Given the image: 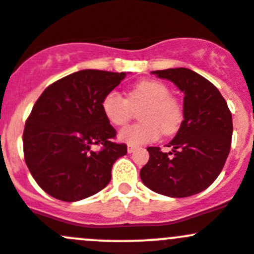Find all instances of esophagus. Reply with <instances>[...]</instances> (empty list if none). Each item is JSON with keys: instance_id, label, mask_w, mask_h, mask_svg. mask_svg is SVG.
<instances>
[{"instance_id": "obj_1", "label": "esophagus", "mask_w": 254, "mask_h": 254, "mask_svg": "<svg viewBox=\"0 0 254 254\" xmlns=\"http://www.w3.org/2000/svg\"><path fill=\"white\" fill-rule=\"evenodd\" d=\"M136 146H134V145H129V146H127V152H129V153H132V152H134V151L135 150H136Z\"/></svg>"}]
</instances>
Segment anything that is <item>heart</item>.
<instances>
[{"mask_svg": "<svg viewBox=\"0 0 254 254\" xmlns=\"http://www.w3.org/2000/svg\"><path fill=\"white\" fill-rule=\"evenodd\" d=\"M143 108L140 113L141 124L122 129L118 134L120 141L140 145L156 141L162 131L175 134L183 122V107L171 96L167 84L156 79H145L134 84L123 98L117 92H109L102 101V111L109 123L115 127L125 125L132 117V111Z\"/></svg>", "mask_w": 254, "mask_h": 254, "instance_id": "obj_1", "label": "heart"}]
</instances>
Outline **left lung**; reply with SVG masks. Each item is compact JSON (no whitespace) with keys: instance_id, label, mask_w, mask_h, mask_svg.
<instances>
[{"instance_id":"left-lung-1","label":"left lung","mask_w":254,"mask_h":254,"mask_svg":"<svg viewBox=\"0 0 254 254\" xmlns=\"http://www.w3.org/2000/svg\"><path fill=\"white\" fill-rule=\"evenodd\" d=\"M184 93V120L168 147H148V162L140 171L142 183L155 193L186 198L205 190L224 168L230 153L232 115L219 89L186 67L152 71Z\"/></svg>"}]
</instances>
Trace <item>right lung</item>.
I'll list each match as a JSON object with an SVG mask.
<instances>
[{
	"mask_svg": "<svg viewBox=\"0 0 254 254\" xmlns=\"http://www.w3.org/2000/svg\"><path fill=\"white\" fill-rule=\"evenodd\" d=\"M125 72L81 70L54 82L38 98L25 122L23 150L40 188L63 201H78L108 186L125 143L102 111L104 96ZM102 146L99 151L93 150Z\"/></svg>",
	"mask_w": 254,
	"mask_h": 254,
	"instance_id": "1",
	"label": "right lung"
}]
</instances>
